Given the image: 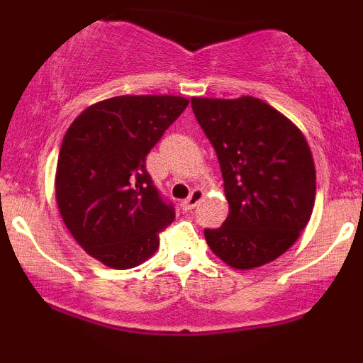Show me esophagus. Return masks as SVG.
Listing matches in <instances>:
<instances>
[{"instance_id": "1", "label": "esophagus", "mask_w": 363, "mask_h": 363, "mask_svg": "<svg viewBox=\"0 0 363 363\" xmlns=\"http://www.w3.org/2000/svg\"><path fill=\"white\" fill-rule=\"evenodd\" d=\"M201 198H203V191L201 189H193V191H191V194L187 196V199H184V201L181 203L182 210L191 211L196 205H198L199 201H201Z\"/></svg>"}]
</instances>
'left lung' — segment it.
Segmentation results:
<instances>
[{"mask_svg":"<svg viewBox=\"0 0 363 363\" xmlns=\"http://www.w3.org/2000/svg\"><path fill=\"white\" fill-rule=\"evenodd\" d=\"M222 169L228 216L205 228L220 259L251 269L281 256L309 223L315 169L309 145L285 116L259 99H191Z\"/></svg>","mask_w":363,"mask_h":363,"instance_id":"left-lung-1","label":"left lung"}]
</instances>
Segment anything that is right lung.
<instances>
[{
  "label": "right lung",
  "mask_w": 363,
  "mask_h": 363,
  "mask_svg": "<svg viewBox=\"0 0 363 363\" xmlns=\"http://www.w3.org/2000/svg\"><path fill=\"white\" fill-rule=\"evenodd\" d=\"M189 101L121 95L94 104L62 138L56 170L60 213L78 244L104 264L128 269L158 249L176 218L147 170V155Z\"/></svg>",
  "instance_id": "1"
}]
</instances>
